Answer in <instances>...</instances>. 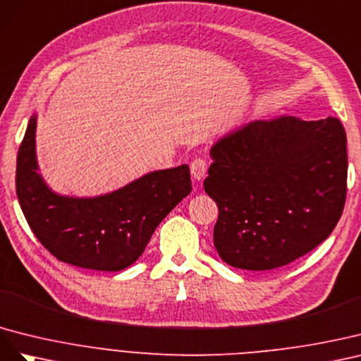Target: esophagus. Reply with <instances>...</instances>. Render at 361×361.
Wrapping results in <instances>:
<instances>
[{"instance_id": "34e87169", "label": "esophagus", "mask_w": 361, "mask_h": 361, "mask_svg": "<svg viewBox=\"0 0 361 361\" xmlns=\"http://www.w3.org/2000/svg\"><path fill=\"white\" fill-rule=\"evenodd\" d=\"M207 166L209 163L205 159L197 157L192 163H190V172H192V177L195 180H202L205 177V173H207Z\"/></svg>"}]
</instances>
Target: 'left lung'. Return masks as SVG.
Masks as SVG:
<instances>
[{
    "label": "left lung",
    "instance_id": "8db88e82",
    "mask_svg": "<svg viewBox=\"0 0 361 361\" xmlns=\"http://www.w3.org/2000/svg\"><path fill=\"white\" fill-rule=\"evenodd\" d=\"M204 190L218 204L221 259L269 271L322 243L346 200V133L337 118L254 121L210 149Z\"/></svg>",
    "mask_w": 361,
    "mask_h": 361
}]
</instances>
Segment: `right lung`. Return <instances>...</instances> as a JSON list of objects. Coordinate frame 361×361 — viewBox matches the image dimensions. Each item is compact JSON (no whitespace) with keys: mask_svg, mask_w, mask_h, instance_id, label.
<instances>
[{"mask_svg":"<svg viewBox=\"0 0 361 361\" xmlns=\"http://www.w3.org/2000/svg\"><path fill=\"white\" fill-rule=\"evenodd\" d=\"M36 115L16 160V195L30 228L60 262L116 272L135 263L168 213L192 190L188 164L154 171L115 192L74 198L37 172Z\"/></svg>","mask_w":361,"mask_h":361,"instance_id":"add662e5","label":"right lung"}]
</instances>
